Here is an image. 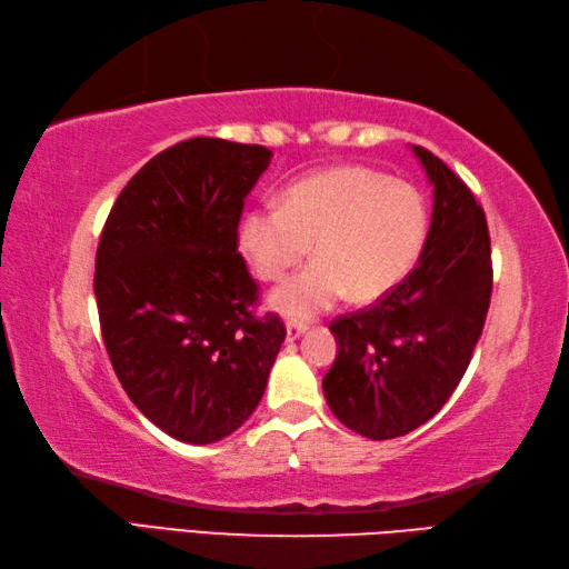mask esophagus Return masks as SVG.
<instances>
[{
  "label": "esophagus",
  "mask_w": 569,
  "mask_h": 569,
  "mask_svg": "<svg viewBox=\"0 0 569 569\" xmlns=\"http://www.w3.org/2000/svg\"><path fill=\"white\" fill-rule=\"evenodd\" d=\"M306 330H308L306 322H288V328H286V340H288V342H293V340H298L300 336H303Z\"/></svg>",
  "instance_id": "1"
}]
</instances>
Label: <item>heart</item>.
Instances as JSON below:
<instances>
[{
  "instance_id": "heart-1",
  "label": "heart",
  "mask_w": 569,
  "mask_h": 569,
  "mask_svg": "<svg viewBox=\"0 0 569 569\" xmlns=\"http://www.w3.org/2000/svg\"><path fill=\"white\" fill-rule=\"evenodd\" d=\"M427 233L429 209L417 187L348 164L300 177L281 204L249 209L239 243L263 281L291 271L313 243L316 261L269 296L276 313L306 320L345 293L365 303L392 291L415 269Z\"/></svg>"
}]
</instances>
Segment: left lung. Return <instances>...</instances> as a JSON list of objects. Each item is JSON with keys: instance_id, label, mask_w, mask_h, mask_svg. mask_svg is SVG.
Returning a JSON list of instances; mask_svg holds the SVG:
<instances>
[{"instance_id": "left-lung-1", "label": "left lung", "mask_w": 569, "mask_h": 569, "mask_svg": "<svg viewBox=\"0 0 569 569\" xmlns=\"http://www.w3.org/2000/svg\"><path fill=\"white\" fill-rule=\"evenodd\" d=\"M433 184L419 263L375 306L330 322L338 358L322 392L345 427L397 439L429 421L459 387L493 291L491 237L481 204L437 154L415 144Z\"/></svg>"}]
</instances>
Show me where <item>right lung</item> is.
I'll return each mask as SVG.
<instances>
[{"mask_svg": "<svg viewBox=\"0 0 569 569\" xmlns=\"http://www.w3.org/2000/svg\"><path fill=\"white\" fill-rule=\"evenodd\" d=\"M271 150L192 138L122 187L96 251L100 332L118 380L172 439L214 443L259 407L286 338L256 318L259 286L237 251L243 199Z\"/></svg>", "mask_w": 569, "mask_h": 569, "instance_id": "right-lung-1", "label": "right lung"}]
</instances>
